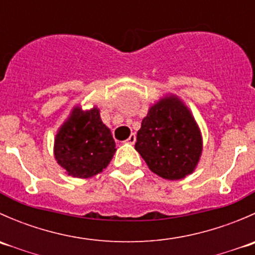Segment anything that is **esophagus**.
I'll return each instance as SVG.
<instances>
[{"mask_svg":"<svg viewBox=\"0 0 255 255\" xmlns=\"http://www.w3.org/2000/svg\"><path fill=\"white\" fill-rule=\"evenodd\" d=\"M135 139H137V137H135L134 133H132V134H130L129 137H128V139L126 140V142L129 143V144H134L135 143Z\"/></svg>","mask_w":255,"mask_h":255,"instance_id":"obj_1","label":"esophagus"}]
</instances>
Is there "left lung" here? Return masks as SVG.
I'll list each match as a JSON object with an SVG mask.
<instances>
[{
	"label": "left lung",
	"mask_w": 255,
	"mask_h": 255,
	"mask_svg": "<svg viewBox=\"0 0 255 255\" xmlns=\"http://www.w3.org/2000/svg\"><path fill=\"white\" fill-rule=\"evenodd\" d=\"M135 150L156 175L179 180L199 163L201 133L187 107L175 96L166 97L143 118Z\"/></svg>",
	"instance_id": "8db88e82"
}]
</instances>
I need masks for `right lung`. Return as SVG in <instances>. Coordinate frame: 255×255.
I'll use <instances>...</instances> for the list:
<instances>
[{
  "mask_svg": "<svg viewBox=\"0 0 255 255\" xmlns=\"http://www.w3.org/2000/svg\"><path fill=\"white\" fill-rule=\"evenodd\" d=\"M116 151L111 130L102 123L100 111L75 107L55 138L54 154L60 166L74 177H91L110 164Z\"/></svg>",
  "mask_w": 255,
  "mask_h": 255,
  "instance_id": "right-lung-1",
  "label": "right lung"
}]
</instances>
